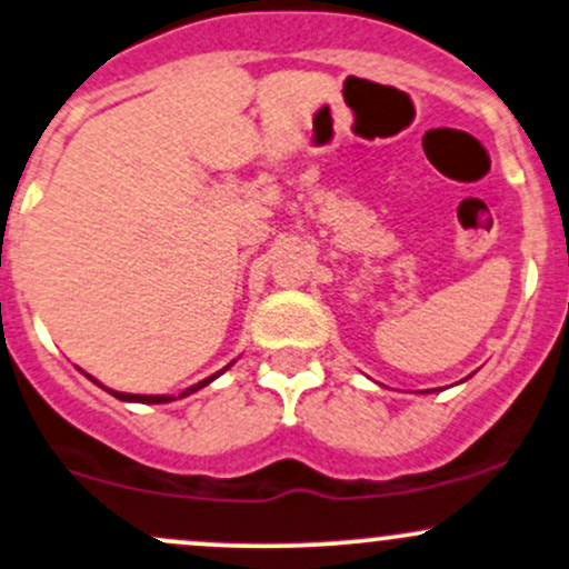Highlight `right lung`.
<instances>
[{"label":"right lung","instance_id":"right-lung-1","mask_svg":"<svg viewBox=\"0 0 569 569\" xmlns=\"http://www.w3.org/2000/svg\"><path fill=\"white\" fill-rule=\"evenodd\" d=\"M223 370H229V365L223 367ZM223 370H221V372H223ZM221 372H216V376H210V378L199 380L197 386H191V389H186L183 395H180V397H186V395H193V391L204 389V386H208L210 380H216L218 376H221ZM89 378H91V376H89ZM91 380H93V378H91ZM93 383H97V380H93ZM97 386H102V383H97ZM102 389H104V386H102ZM104 391H110V395L116 397V399H121V402H142V405L148 402V405H159V402H172V399H174V397H167V395H159V397H148V395H123V391H112V389H104Z\"/></svg>","mask_w":569,"mask_h":569}]
</instances>
